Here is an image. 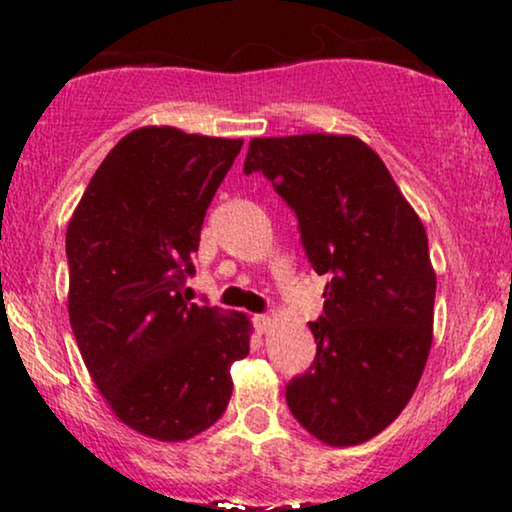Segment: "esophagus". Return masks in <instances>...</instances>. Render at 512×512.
Segmentation results:
<instances>
[{
	"instance_id": "1",
	"label": "esophagus",
	"mask_w": 512,
	"mask_h": 512,
	"mask_svg": "<svg viewBox=\"0 0 512 512\" xmlns=\"http://www.w3.org/2000/svg\"><path fill=\"white\" fill-rule=\"evenodd\" d=\"M252 322H255V327H257V332H267L269 327H272V317L269 315H255L252 317Z\"/></svg>"
}]
</instances>
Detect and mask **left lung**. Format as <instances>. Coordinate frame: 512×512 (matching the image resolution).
Segmentation results:
<instances>
[{
  "mask_svg": "<svg viewBox=\"0 0 512 512\" xmlns=\"http://www.w3.org/2000/svg\"><path fill=\"white\" fill-rule=\"evenodd\" d=\"M243 170L272 182L305 257L327 276L310 322L315 361L286 385V404L322 443H366L407 407L431 351L436 274L424 223L356 137L252 139Z\"/></svg>",
  "mask_w": 512,
  "mask_h": 512,
  "instance_id": "1",
  "label": "left lung"
}]
</instances>
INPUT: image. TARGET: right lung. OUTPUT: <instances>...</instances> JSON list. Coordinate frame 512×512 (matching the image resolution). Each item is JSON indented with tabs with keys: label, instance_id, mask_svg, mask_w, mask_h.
<instances>
[{
	"label": "right lung",
	"instance_id": "right-lung-1",
	"mask_svg": "<svg viewBox=\"0 0 512 512\" xmlns=\"http://www.w3.org/2000/svg\"><path fill=\"white\" fill-rule=\"evenodd\" d=\"M243 139L142 127L88 182L67 228L69 320L117 419L187 440L221 419L250 320L182 293L216 190Z\"/></svg>",
	"mask_w": 512,
	"mask_h": 512
}]
</instances>
